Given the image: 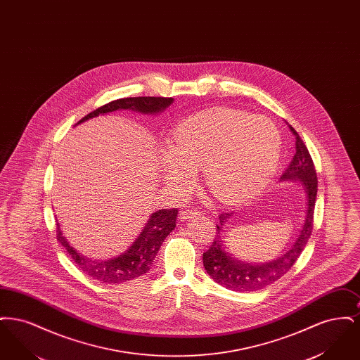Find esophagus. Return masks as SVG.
Masks as SVG:
<instances>
[{
    "mask_svg": "<svg viewBox=\"0 0 360 360\" xmlns=\"http://www.w3.org/2000/svg\"><path fill=\"white\" fill-rule=\"evenodd\" d=\"M201 213L198 212V210H182V212H179V219L182 220V221H185V220H188V219H193V217H197V216H200Z\"/></svg>",
    "mask_w": 360,
    "mask_h": 360,
    "instance_id": "1",
    "label": "esophagus"
}]
</instances>
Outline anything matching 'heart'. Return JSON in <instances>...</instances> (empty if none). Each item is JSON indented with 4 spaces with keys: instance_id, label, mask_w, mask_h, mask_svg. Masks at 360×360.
I'll list each match as a JSON object with an SVG mask.
<instances>
[{
    "instance_id": "obj_1",
    "label": "heart",
    "mask_w": 360,
    "mask_h": 360,
    "mask_svg": "<svg viewBox=\"0 0 360 360\" xmlns=\"http://www.w3.org/2000/svg\"><path fill=\"white\" fill-rule=\"evenodd\" d=\"M281 158L274 122L228 108H214L181 121L170 146L159 153L162 179L176 188L194 184L204 169L206 185L225 202L257 194L273 178Z\"/></svg>"
}]
</instances>
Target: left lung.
<instances>
[{
	"mask_svg": "<svg viewBox=\"0 0 360 360\" xmlns=\"http://www.w3.org/2000/svg\"><path fill=\"white\" fill-rule=\"evenodd\" d=\"M295 136V154L289 167L281 176V182L294 181L301 185L305 193V220L290 248L281 257L266 263H248L233 257L225 244L224 228L233 213H221L217 224V235L210 248L204 252V267L209 276L224 288L233 291H257L274 283L286 274L304 251L313 229V213L317 197V174L313 160L302 139L290 127Z\"/></svg>",
	"mask_w": 360,
	"mask_h": 360,
	"instance_id": "left-lung-1",
	"label": "left lung"
}]
</instances>
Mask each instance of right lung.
<instances>
[{"mask_svg":"<svg viewBox=\"0 0 360 360\" xmlns=\"http://www.w3.org/2000/svg\"><path fill=\"white\" fill-rule=\"evenodd\" d=\"M172 103L174 98L165 97L120 98L96 109L75 125L116 110H132L141 115L154 116L166 110ZM176 213L178 210L175 207L154 212L135 241L121 255L112 259H91L77 251L65 238L59 221H56V238L85 274L103 283H122L150 271L162 243L175 228Z\"/></svg>","mask_w":360,"mask_h":360,"instance_id":"add662e5","label":"right lung"}]
</instances>
